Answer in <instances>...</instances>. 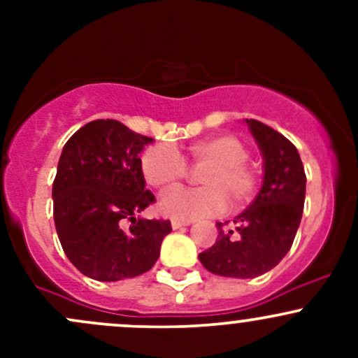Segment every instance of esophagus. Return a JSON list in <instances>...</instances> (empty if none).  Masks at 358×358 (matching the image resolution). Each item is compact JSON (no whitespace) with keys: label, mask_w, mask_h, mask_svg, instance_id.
Masks as SVG:
<instances>
[{"label":"esophagus","mask_w":358,"mask_h":358,"mask_svg":"<svg viewBox=\"0 0 358 358\" xmlns=\"http://www.w3.org/2000/svg\"><path fill=\"white\" fill-rule=\"evenodd\" d=\"M190 223L192 222H185V220H171V227L173 229H182V227H187V225H190Z\"/></svg>","instance_id":"34e87169"}]
</instances>
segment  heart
I'll list each match as a JSON object with an SVG mask.
<instances>
[{"label":"heart","instance_id":"obj_1","mask_svg":"<svg viewBox=\"0 0 358 358\" xmlns=\"http://www.w3.org/2000/svg\"><path fill=\"white\" fill-rule=\"evenodd\" d=\"M187 157L201 169L199 189L176 190L159 202V211L175 220H197L222 215L229 202L232 208L248 204L258 189V175L248 164L249 150L230 135L209 136L187 147ZM145 182L161 192L176 189L187 176L182 154L171 145L159 143L142 156Z\"/></svg>","mask_w":358,"mask_h":358}]
</instances>
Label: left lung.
Instances as JSON below:
<instances>
[{"label":"left lung","instance_id":"obj_1","mask_svg":"<svg viewBox=\"0 0 358 358\" xmlns=\"http://www.w3.org/2000/svg\"><path fill=\"white\" fill-rule=\"evenodd\" d=\"M263 156V185L234 230L218 227V239L199 255L206 270L222 277L252 279L287 255L305 204L306 176L298 149L270 126L246 119Z\"/></svg>","mask_w":358,"mask_h":358}]
</instances>
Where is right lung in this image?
Instances as JSON below:
<instances>
[{
    "mask_svg": "<svg viewBox=\"0 0 358 358\" xmlns=\"http://www.w3.org/2000/svg\"><path fill=\"white\" fill-rule=\"evenodd\" d=\"M150 142L122 122L96 119L64 145L53 218L64 252L90 279L114 282L149 272L171 232L169 220L136 218L156 201L145 190L140 159Z\"/></svg>",
    "mask_w": 358,
    "mask_h": 358,
    "instance_id": "1",
    "label": "right lung"
}]
</instances>
